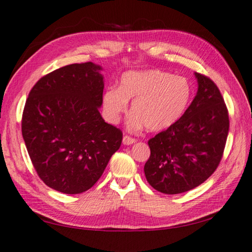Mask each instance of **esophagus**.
Instances as JSON below:
<instances>
[{
    "label": "esophagus",
    "instance_id": "esophagus-1",
    "mask_svg": "<svg viewBox=\"0 0 252 252\" xmlns=\"http://www.w3.org/2000/svg\"><path fill=\"white\" fill-rule=\"evenodd\" d=\"M133 142H136V139H135V138L129 137V136H124V137H123V143H124L125 146L132 145Z\"/></svg>",
    "mask_w": 252,
    "mask_h": 252
}]
</instances>
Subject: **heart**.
<instances>
[{"instance_id":"1","label":"heart","mask_w":252,"mask_h":252,"mask_svg":"<svg viewBox=\"0 0 252 252\" xmlns=\"http://www.w3.org/2000/svg\"><path fill=\"white\" fill-rule=\"evenodd\" d=\"M191 97V87L184 77L160 69L128 71L122 76L120 87H111L103 94L105 115L117 123L133 100L128 127L160 131L175 124L186 111Z\"/></svg>"}]
</instances>
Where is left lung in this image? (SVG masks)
Instances as JSON below:
<instances>
[{
	"instance_id": "left-lung-1",
	"label": "left lung",
	"mask_w": 252,
	"mask_h": 252,
	"mask_svg": "<svg viewBox=\"0 0 252 252\" xmlns=\"http://www.w3.org/2000/svg\"><path fill=\"white\" fill-rule=\"evenodd\" d=\"M197 94L183 116L150 140L145 164L148 183L162 193L196 188L212 175L223 157L229 120L226 104L213 81L194 73Z\"/></svg>"
}]
</instances>
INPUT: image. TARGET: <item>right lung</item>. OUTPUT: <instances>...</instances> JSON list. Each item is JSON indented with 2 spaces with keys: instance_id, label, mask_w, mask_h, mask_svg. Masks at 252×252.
Wrapping results in <instances>:
<instances>
[{
  "instance_id": "add662e5",
  "label": "right lung",
  "mask_w": 252,
  "mask_h": 252,
  "mask_svg": "<svg viewBox=\"0 0 252 252\" xmlns=\"http://www.w3.org/2000/svg\"><path fill=\"white\" fill-rule=\"evenodd\" d=\"M102 67L70 64L43 76L30 90L22 132L39 177L63 193L76 194L99 181L123 140L102 119Z\"/></svg>"
}]
</instances>
